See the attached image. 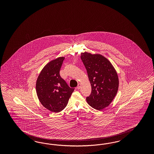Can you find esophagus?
I'll return each mask as SVG.
<instances>
[{
  "instance_id": "34e87169",
  "label": "esophagus",
  "mask_w": 154,
  "mask_h": 154,
  "mask_svg": "<svg viewBox=\"0 0 154 154\" xmlns=\"http://www.w3.org/2000/svg\"><path fill=\"white\" fill-rule=\"evenodd\" d=\"M81 84H78V86H77V89H81Z\"/></svg>"
}]
</instances>
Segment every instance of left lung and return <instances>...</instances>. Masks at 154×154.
<instances>
[{"label":"left lung","mask_w":154,"mask_h":154,"mask_svg":"<svg viewBox=\"0 0 154 154\" xmlns=\"http://www.w3.org/2000/svg\"><path fill=\"white\" fill-rule=\"evenodd\" d=\"M81 58L87 70L91 86V93L87 102L95 109L108 107L116 95L119 77L111 62L100 54L87 52L81 54Z\"/></svg>","instance_id":"1"}]
</instances>
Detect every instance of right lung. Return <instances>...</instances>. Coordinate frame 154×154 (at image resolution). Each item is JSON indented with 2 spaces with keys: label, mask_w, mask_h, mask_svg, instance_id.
Masks as SVG:
<instances>
[{
  "label": "right lung",
  "mask_w": 154,
  "mask_h": 154,
  "mask_svg": "<svg viewBox=\"0 0 154 154\" xmlns=\"http://www.w3.org/2000/svg\"><path fill=\"white\" fill-rule=\"evenodd\" d=\"M64 60V57H59L48 63L36 82V92L39 102L44 107L55 113L65 108L74 91L60 75Z\"/></svg>",
  "instance_id": "obj_1"
}]
</instances>
